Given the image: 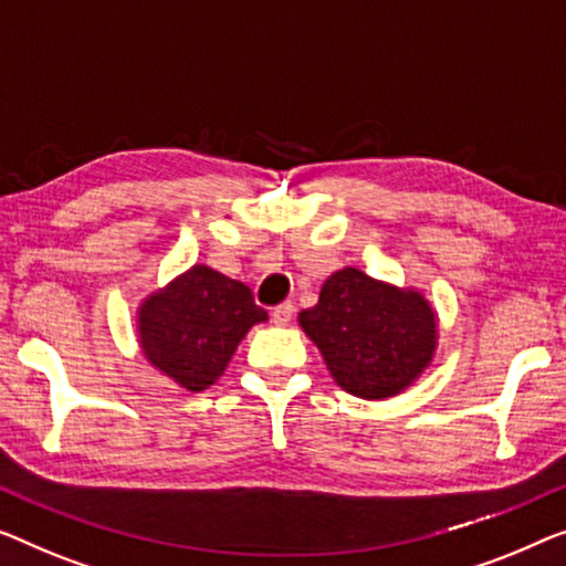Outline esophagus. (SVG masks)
<instances>
[{"mask_svg":"<svg viewBox=\"0 0 566 566\" xmlns=\"http://www.w3.org/2000/svg\"><path fill=\"white\" fill-rule=\"evenodd\" d=\"M292 317H294V305H292V302H282L280 307L272 310V323L280 325V327L290 325Z\"/></svg>","mask_w":566,"mask_h":566,"instance_id":"obj_1","label":"esophagus"}]
</instances>
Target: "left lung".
<instances>
[{"label": "left lung", "instance_id": "1", "mask_svg": "<svg viewBox=\"0 0 566 566\" xmlns=\"http://www.w3.org/2000/svg\"><path fill=\"white\" fill-rule=\"evenodd\" d=\"M297 323L317 345L343 391L384 401L432 366L440 319L417 286H396L345 266L327 276L319 300Z\"/></svg>", "mask_w": 566, "mask_h": 566}]
</instances>
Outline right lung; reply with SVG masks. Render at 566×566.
<instances>
[{
	"label": "right lung",
	"mask_w": 566,
	"mask_h": 566,
	"mask_svg": "<svg viewBox=\"0 0 566 566\" xmlns=\"http://www.w3.org/2000/svg\"><path fill=\"white\" fill-rule=\"evenodd\" d=\"M243 282L192 264L137 307V343L147 364L180 389L213 386L251 327L266 323Z\"/></svg>",
	"instance_id": "1"
}]
</instances>
